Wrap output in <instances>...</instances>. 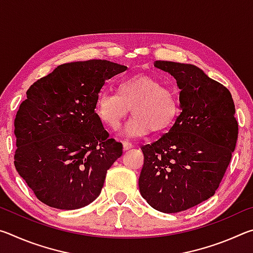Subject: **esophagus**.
<instances>
[{"label": "esophagus", "mask_w": 253, "mask_h": 253, "mask_svg": "<svg viewBox=\"0 0 253 253\" xmlns=\"http://www.w3.org/2000/svg\"><path fill=\"white\" fill-rule=\"evenodd\" d=\"M131 147H132V144H131V143L127 142V140H124V142H123V148H124V151H128V149H130Z\"/></svg>", "instance_id": "1"}]
</instances>
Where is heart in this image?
I'll use <instances>...</instances> for the list:
<instances>
[{"instance_id": "heart-1", "label": "heart", "mask_w": 253, "mask_h": 253, "mask_svg": "<svg viewBox=\"0 0 253 253\" xmlns=\"http://www.w3.org/2000/svg\"><path fill=\"white\" fill-rule=\"evenodd\" d=\"M129 107L132 116L123 127L129 137L145 135L149 129L162 131L172 126L178 114V100L170 88L148 75H136L118 84L117 93L101 91L96 114L110 129H116Z\"/></svg>"}]
</instances>
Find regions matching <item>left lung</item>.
I'll return each mask as SVG.
<instances>
[{
  "instance_id": "left-lung-1",
  "label": "left lung",
  "mask_w": 253,
  "mask_h": 253,
  "mask_svg": "<svg viewBox=\"0 0 253 253\" xmlns=\"http://www.w3.org/2000/svg\"><path fill=\"white\" fill-rule=\"evenodd\" d=\"M154 66L176 79L182 111L169 132L140 147L139 192L157 211L177 213L215 194L239 126L232 96L223 84L193 65L157 60Z\"/></svg>"
}]
</instances>
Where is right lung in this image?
Here are the masks:
<instances>
[{
	"instance_id": "right-lung-1",
	"label": "right lung",
	"mask_w": 253,
	"mask_h": 253,
	"mask_svg": "<svg viewBox=\"0 0 253 253\" xmlns=\"http://www.w3.org/2000/svg\"><path fill=\"white\" fill-rule=\"evenodd\" d=\"M127 70L108 60L58 66L31 84L14 119V166L36 198L60 210L95 201L123 154L96 114L102 85Z\"/></svg>"
}]
</instances>
